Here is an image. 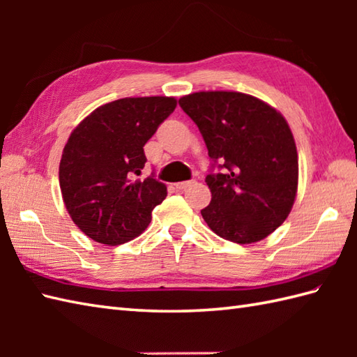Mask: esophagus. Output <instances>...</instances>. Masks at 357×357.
Masks as SVG:
<instances>
[{
    "instance_id": "34e87169",
    "label": "esophagus",
    "mask_w": 357,
    "mask_h": 357,
    "mask_svg": "<svg viewBox=\"0 0 357 357\" xmlns=\"http://www.w3.org/2000/svg\"><path fill=\"white\" fill-rule=\"evenodd\" d=\"M192 184H195L193 179H192V181H183V183H176V184H174V187H176L178 190H184V188L190 187Z\"/></svg>"
}]
</instances>
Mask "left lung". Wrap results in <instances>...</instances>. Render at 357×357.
Segmentation results:
<instances>
[{"label": "left lung", "instance_id": "left-lung-1", "mask_svg": "<svg viewBox=\"0 0 357 357\" xmlns=\"http://www.w3.org/2000/svg\"><path fill=\"white\" fill-rule=\"evenodd\" d=\"M179 105L198 126L213 161L204 221L236 244L267 238L290 215L298 192V150L285 118L239 92H196Z\"/></svg>", "mask_w": 357, "mask_h": 357}]
</instances>
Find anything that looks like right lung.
Returning a JSON list of instances; mask_svg holds the SVG:
<instances>
[{
    "label": "right lung",
    "mask_w": 357,
    "mask_h": 357,
    "mask_svg": "<svg viewBox=\"0 0 357 357\" xmlns=\"http://www.w3.org/2000/svg\"><path fill=\"white\" fill-rule=\"evenodd\" d=\"M174 107L169 96L123 98L93 110L70 133L59 187L72 221L90 239L119 245L147 229L167 187L136 176L147 162L144 146Z\"/></svg>",
    "instance_id": "1"
}]
</instances>
